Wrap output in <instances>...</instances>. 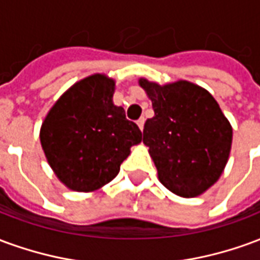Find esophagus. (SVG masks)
I'll list each match as a JSON object with an SVG mask.
<instances>
[{"instance_id": "34e87169", "label": "esophagus", "mask_w": 260, "mask_h": 260, "mask_svg": "<svg viewBox=\"0 0 260 260\" xmlns=\"http://www.w3.org/2000/svg\"><path fill=\"white\" fill-rule=\"evenodd\" d=\"M138 126H139V129H143V125H145V118H141V119H138Z\"/></svg>"}]
</instances>
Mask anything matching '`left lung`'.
<instances>
[{
	"mask_svg": "<svg viewBox=\"0 0 260 260\" xmlns=\"http://www.w3.org/2000/svg\"><path fill=\"white\" fill-rule=\"evenodd\" d=\"M154 117L143 128V143L167 189L193 198L218 180L229 160L233 128L214 97L186 80L160 86L139 80Z\"/></svg>",
	"mask_w": 260,
	"mask_h": 260,
	"instance_id": "obj_1",
	"label": "left lung"
}]
</instances>
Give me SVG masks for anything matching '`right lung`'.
I'll list each match as a JSON object with an SVG mask.
<instances>
[{
  "label": "right lung",
  "instance_id": "right-lung-1",
  "mask_svg": "<svg viewBox=\"0 0 260 260\" xmlns=\"http://www.w3.org/2000/svg\"><path fill=\"white\" fill-rule=\"evenodd\" d=\"M113 79L91 75L59 97L44 119L40 142L59 181L78 192L96 191L114 180L139 126L113 104Z\"/></svg>",
  "mask_w": 260,
  "mask_h": 260
}]
</instances>
